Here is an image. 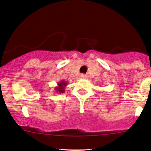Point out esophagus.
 <instances>
[{
	"instance_id": "esophagus-1",
	"label": "esophagus",
	"mask_w": 151,
	"mask_h": 151,
	"mask_svg": "<svg viewBox=\"0 0 151 151\" xmlns=\"http://www.w3.org/2000/svg\"><path fill=\"white\" fill-rule=\"evenodd\" d=\"M79 78H81V79H84V78H86V76L84 74H81V75H80Z\"/></svg>"
}]
</instances>
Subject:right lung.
Wrapping results in <instances>:
<instances>
[{
    "instance_id": "1",
    "label": "right lung",
    "mask_w": 151,
    "mask_h": 151,
    "mask_svg": "<svg viewBox=\"0 0 151 151\" xmlns=\"http://www.w3.org/2000/svg\"><path fill=\"white\" fill-rule=\"evenodd\" d=\"M67 85H68V83L66 82V81L61 80L60 81L58 82V86L55 88V92L58 93H64L65 88L67 86Z\"/></svg>"
}]
</instances>
